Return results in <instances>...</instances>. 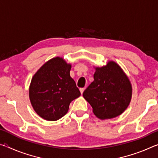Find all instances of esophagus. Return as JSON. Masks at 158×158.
Listing matches in <instances>:
<instances>
[{
  "mask_svg": "<svg viewBox=\"0 0 158 158\" xmlns=\"http://www.w3.org/2000/svg\"><path fill=\"white\" fill-rule=\"evenodd\" d=\"M84 90H85V89L84 88H81V89H79V90H80V92H81V95L83 94V93H84Z\"/></svg>",
  "mask_w": 158,
  "mask_h": 158,
  "instance_id": "obj_1",
  "label": "esophagus"
}]
</instances>
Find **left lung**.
Instances as JSON below:
<instances>
[{"label":"left lung","instance_id":"left-lung-1","mask_svg":"<svg viewBox=\"0 0 158 158\" xmlns=\"http://www.w3.org/2000/svg\"><path fill=\"white\" fill-rule=\"evenodd\" d=\"M94 81L84 90L83 96L100 119L113 118L127 108L132 98V85L116 63L95 68Z\"/></svg>","mask_w":158,"mask_h":158}]
</instances>
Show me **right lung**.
<instances>
[{
  "label": "right lung",
  "mask_w": 158,
  "mask_h": 158,
  "mask_svg": "<svg viewBox=\"0 0 158 158\" xmlns=\"http://www.w3.org/2000/svg\"><path fill=\"white\" fill-rule=\"evenodd\" d=\"M71 65L63 58L48 60L32 78L29 98L35 111L44 120L54 121L68 113L69 104L81 95L70 77Z\"/></svg>",
  "instance_id": "obj_1"
}]
</instances>
